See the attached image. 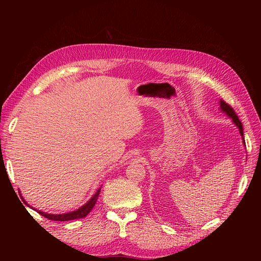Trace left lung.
I'll return each mask as SVG.
<instances>
[{"label": "left lung", "instance_id": "8db88e82", "mask_svg": "<svg viewBox=\"0 0 261 261\" xmlns=\"http://www.w3.org/2000/svg\"><path fill=\"white\" fill-rule=\"evenodd\" d=\"M220 108H221V111L222 112H224L228 117H231L232 118V121L234 122V124L238 126L239 127V129H240V134H241V136H242V138H243V143L245 144V140H244V133H243V125H242V123H241V121L239 120V116L236 115V113H235V111L233 110V108L231 107V106H228L226 102H224L223 100H220Z\"/></svg>", "mask_w": 261, "mask_h": 261}]
</instances>
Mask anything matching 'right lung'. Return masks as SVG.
<instances>
[{
    "mask_svg": "<svg viewBox=\"0 0 261 261\" xmlns=\"http://www.w3.org/2000/svg\"><path fill=\"white\" fill-rule=\"evenodd\" d=\"M100 189L99 188L98 191L96 192V194H94L91 198L88 200V202H86L84 206H82L80 209H77L75 211H72V212H67V213H62V215H51V213H46V212H43V211H40V210H37V209H34L36 210L39 215H41L42 217L49 219V220H52V221H69V220H76V219H82V218H85L88 213L92 210L93 206L96 204L97 200H98V196L100 194ZM22 198V197H21ZM25 201V200H23ZM26 202V201H25ZM27 204V202H26ZM28 207H30L28 204ZM31 208V207H30Z\"/></svg>",
    "mask_w": 261,
    "mask_h": 261,
    "instance_id": "obj_1",
    "label": "right lung"
}]
</instances>
